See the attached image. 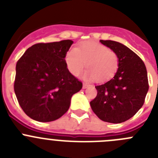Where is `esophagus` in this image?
Instances as JSON below:
<instances>
[{"mask_svg": "<svg viewBox=\"0 0 158 158\" xmlns=\"http://www.w3.org/2000/svg\"><path fill=\"white\" fill-rule=\"evenodd\" d=\"M89 86V84L87 83H83V89H86V88H88Z\"/></svg>", "mask_w": 158, "mask_h": 158, "instance_id": "1", "label": "esophagus"}]
</instances>
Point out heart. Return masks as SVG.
I'll return each mask as SVG.
<instances>
[{
  "mask_svg": "<svg viewBox=\"0 0 158 158\" xmlns=\"http://www.w3.org/2000/svg\"><path fill=\"white\" fill-rule=\"evenodd\" d=\"M65 62L69 72L78 76L87 63L88 69L84 77L86 79H96L99 82L110 80L115 76L119 65L115 52L96 42H85L71 48L65 55Z\"/></svg>",
  "mask_w": 158,
  "mask_h": 158,
  "instance_id": "1",
  "label": "heart"
}]
</instances>
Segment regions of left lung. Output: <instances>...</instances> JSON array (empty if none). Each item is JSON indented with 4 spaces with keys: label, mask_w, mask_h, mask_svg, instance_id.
<instances>
[{
    "label": "left lung",
    "mask_w": 158,
    "mask_h": 158,
    "mask_svg": "<svg viewBox=\"0 0 158 158\" xmlns=\"http://www.w3.org/2000/svg\"><path fill=\"white\" fill-rule=\"evenodd\" d=\"M100 43L116 53L119 65L111 80L96 86L97 95L90 105L101 120L120 123L133 117L144 104L149 89L147 71L140 57L123 44L111 40Z\"/></svg>",
    "instance_id": "obj_1"
}]
</instances>
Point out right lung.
Segmentation results:
<instances>
[{
  "instance_id": "right-lung-1",
  "label": "right lung",
  "mask_w": 158,
  "mask_h": 158,
  "mask_svg": "<svg viewBox=\"0 0 158 158\" xmlns=\"http://www.w3.org/2000/svg\"><path fill=\"white\" fill-rule=\"evenodd\" d=\"M73 42L40 43L18 60L14 91L27 116L39 122L56 120L68 111L82 82L67 69L65 55Z\"/></svg>"
}]
</instances>
